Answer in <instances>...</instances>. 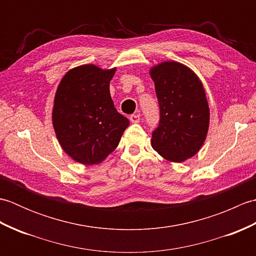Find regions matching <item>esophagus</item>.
Segmentation results:
<instances>
[{
  "label": "esophagus",
  "instance_id": "34e87169",
  "mask_svg": "<svg viewBox=\"0 0 256 256\" xmlns=\"http://www.w3.org/2000/svg\"><path fill=\"white\" fill-rule=\"evenodd\" d=\"M140 120V114H132V116H130V121L132 123H138Z\"/></svg>",
  "mask_w": 256,
  "mask_h": 256
}]
</instances>
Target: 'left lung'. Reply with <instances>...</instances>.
I'll return each instance as SVG.
<instances>
[{
  "mask_svg": "<svg viewBox=\"0 0 256 256\" xmlns=\"http://www.w3.org/2000/svg\"><path fill=\"white\" fill-rule=\"evenodd\" d=\"M150 74L160 104L152 146L165 160L182 162L198 153L208 133L210 113L204 86L180 62H162Z\"/></svg>",
  "mask_w": 256,
  "mask_h": 256,
  "instance_id": "left-lung-1",
  "label": "left lung"
}]
</instances>
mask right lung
Listing matches in <instances>:
<instances>
[{
	"mask_svg": "<svg viewBox=\"0 0 256 256\" xmlns=\"http://www.w3.org/2000/svg\"><path fill=\"white\" fill-rule=\"evenodd\" d=\"M116 70L82 64L69 70L57 88L52 108L56 136L64 153L84 165L106 158L130 124L111 99Z\"/></svg>",
	"mask_w": 256,
	"mask_h": 256,
	"instance_id": "add662e5",
	"label": "right lung"
}]
</instances>
